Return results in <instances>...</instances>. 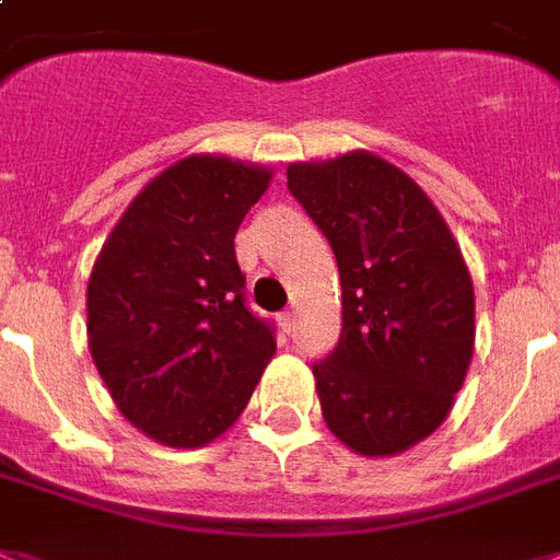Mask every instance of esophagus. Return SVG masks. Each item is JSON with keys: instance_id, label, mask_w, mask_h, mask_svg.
Listing matches in <instances>:
<instances>
[{"instance_id": "1", "label": "esophagus", "mask_w": 560, "mask_h": 560, "mask_svg": "<svg viewBox=\"0 0 560 560\" xmlns=\"http://www.w3.org/2000/svg\"><path fill=\"white\" fill-rule=\"evenodd\" d=\"M279 325H281V330H284V334H293V327H295L293 313H290V311L279 313Z\"/></svg>"}]
</instances>
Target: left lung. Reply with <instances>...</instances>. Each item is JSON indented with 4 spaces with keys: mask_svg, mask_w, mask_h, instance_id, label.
<instances>
[{
    "mask_svg": "<svg viewBox=\"0 0 560 560\" xmlns=\"http://www.w3.org/2000/svg\"><path fill=\"white\" fill-rule=\"evenodd\" d=\"M290 192L334 247L342 336L313 365L322 417L362 457L443 425L475 353V288L431 198L380 154L290 163Z\"/></svg>",
    "mask_w": 560,
    "mask_h": 560,
    "instance_id": "8db88e82",
    "label": "left lung"
}]
</instances>
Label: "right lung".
<instances>
[{"label": "right lung", "mask_w": 560, "mask_h": 560, "mask_svg": "<svg viewBox=\"0 0 560 560\" xmlns=\"http://www.w3.org/2000/svg\"><path fill=\"white\" fill-rule=\"evenodd\" d=\"M270 180L256 163L189 154L135 195L94 261L91 359L122 417L154 443L221 438L276 353L235 261V233Z\"/></svg>", "instance_id": "1"}]
</instances>
